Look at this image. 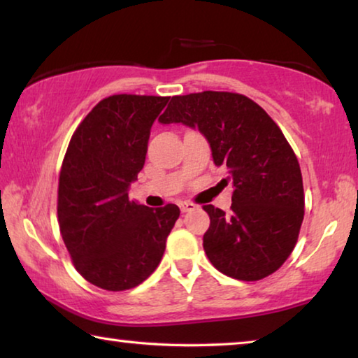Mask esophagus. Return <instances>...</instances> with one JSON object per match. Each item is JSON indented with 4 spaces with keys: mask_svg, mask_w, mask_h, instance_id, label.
Masks as SVG:
<instances>
[{
    "mask_svg": "<svg viewBox=\"0 0 358 358\" xmlns=\"http://www.w3.org/2000/svg\"><path fill=\"white\" fill-rule=\"evenodd\" d=\"M178 207H180V210H181V213H186V211H192V210H196V208H197V205H196V203H192V202H189V201H185V202H180V203H178Z\"/></svg>",
    "mask_w": 358,
    "mask_h": 358,
    "instance_id": "obj_1",
    "label": "esophagus"
}]
</instances>
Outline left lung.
Returning a JSON list of instances; mask_svg holds the SVG:
<instances>
[{
	"label": "left lung",
	"instance_id": "obj_1",
	"mask_svg": "<svg viewBox=\"0 0 358 358\" xmlns=\"http://www.w3.org/2000/svg\"><path fill=\"white\" fill-rule=\"evenodd\" d=\"M159 121L201 131L215 164L227 169L222 181H232L229 213L203 205L210 262L240 281L275 273L294 251L305 215L300 164L280 126L252 99L230 92L172 96Z\"/></svg>",
	"mask_w": 358,
	"mask_h": 358
}]
</instances>
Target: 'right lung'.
I'll return each mask as SVG.
<instances>
[{"mask_svg":"<svg viewBox=\"0 0 358 358\" xmlns=\"http://www.w3.org/2000/svg\"><path fill=\"white\" fill-rule=\"evenodd\" d=\"M169 96L113 94L77 126L58 180L59 232L88 282L120 292L159 265L180 208L131 202L128 187L147 156L150 129Z\"/></svg>","mask_w":358,"mask_h":358,"instance_id":"1","label":"right lung"}]
</instances>
